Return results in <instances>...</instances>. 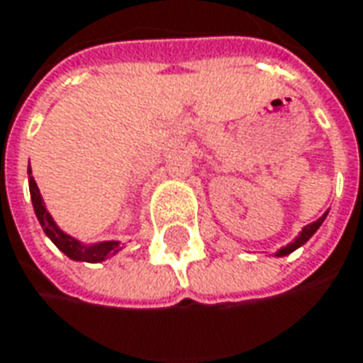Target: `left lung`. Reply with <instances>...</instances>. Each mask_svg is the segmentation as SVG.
Segmentation results:
<instances>
[{"label": "left lung", "instance_id": "1", "mask_svg": "<svg viewBox=\"0 0 363 363\" xmlns=\"http://www.w3.org/2000/svg\"><path fill=\"white\" fill-rule=\"evenodd\" d=\"M326 215H328V211L322 215L320 219H316V221H312V223H308V225H306V227H302V231H301V233H298V237H296V239H294L292 243L286 245V247H282V249H279V251H277V253H274V255H277V257H286V255H291L292 251H296L298 247H302V245H304V243H306V241H308V239H311L312 235L318 231V227L322 223H324Z\"/></svg>", "mask_w": 363, "mask_h": 363}]
</instances>
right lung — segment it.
I'll return each instance as SVG.
<instances>
[{"instance_id":"1","label":"right lung","mask_w":363,"mask_h":363,"mask_svg":"<svg viewBox=\"0 0 363 363\" xmlns=\"http://www.w3.org/2000/svg\"><path fill=\"white\" fill-rule=\"evenodd\" d=\"M29 191H31V201H33V209L39 223L43 227L45 235L51 239L55 247L67 255L72 261L81 262H102L110 259L112 255H116L122 249L120 241H101V243H91L84 245L79 239H74L69 233H65L59 225L55 223V219L51 213L47 211L45 201L41 194H39V187L35 184L33 176H31V166H29Z\"/></svg>"}]
</instances>
